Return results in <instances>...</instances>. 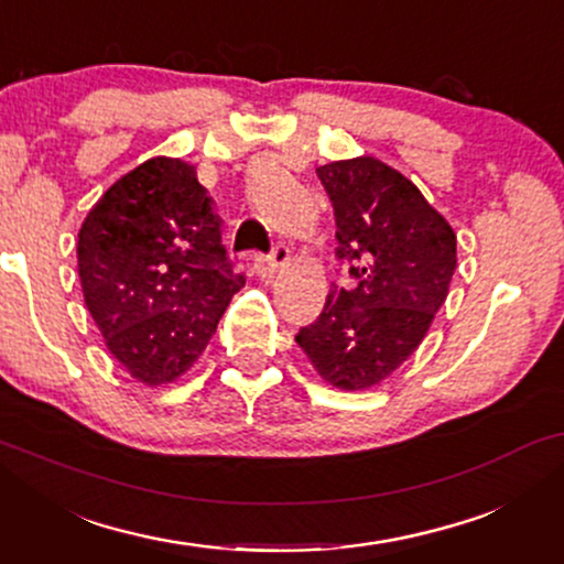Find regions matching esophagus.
Masks as SVG:
<instances>
[{"label": "esophagus", "instance_id": "esophagus-1", "mask_svg": "<svg viewBox=\"0 0 564 564\" xmlns=\"http://www.w3.org/2000/svg\"><path fill=\"white\" fill-rule=\"evenodd\" d=\"M290 261V251L288 246H274L272 257H257L253 259V272L261 280H272V276L280 272V267H284Z\"/></svg>", "mask_w": 564, "mask_h": 564}]
</instances>
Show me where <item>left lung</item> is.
Segmentation results:
<instances>
[{"label": "left lung", "instance_id": "1", "mask_svg": "<svg viewBox=\"0 0 564 564\" xmlns=\"http://www.w3.org/2000/svg\"><path fill=\"white\" fill-rule=\"evenodd\" d=\"M336 215V257L354 284L330 288L318 321L295 341L323 380L369 390L426 338L449 295L457 234L415 184L375 156L315 169Z\"/></svg>", "mask_w": 564, "mask_h": 564}]
</instances>
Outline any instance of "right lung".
I'll list each match as a JSON object with an SVG mask.
<instances>
[{
    "label": "right lung",
    "mask_w": 564,
    "mask_h": 564,
    "mask_svg": "<svg viewBox=\"0 0 564 564\" xmlns=\"http://www.w3.org/2000/svg\"><path fill=\"white\" fill-rule=\"evenodd\" d=\"M76 261L105 346L149 388L180 380L203 357L243 288L195 166L172 156L143 161L97 199Z\"/></svg>",
    "instance_id": "obj_1"
}]
</instances>
